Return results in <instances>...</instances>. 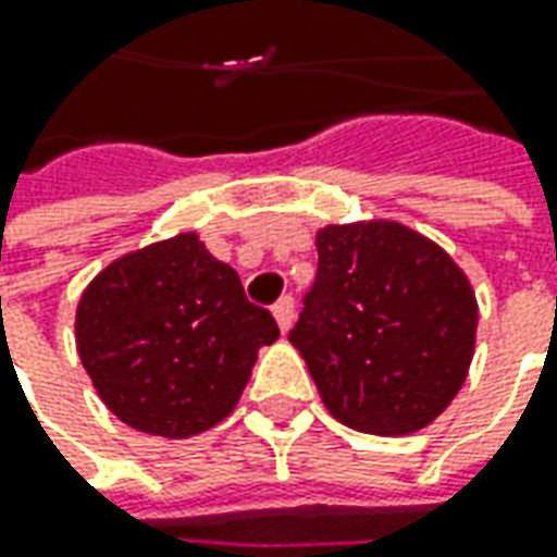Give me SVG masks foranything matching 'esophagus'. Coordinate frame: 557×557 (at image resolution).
<instances>
[{
    "instance_id": "34e87169",
    "label": "esophagus",
    "mask_w": 557,
    "mask_h": 557,
    "mask_svg": "<svg viewBox=\"0 0 557 557\" xmlns=\"http://www.w3.org/2000/svg\"><path fill=\"white\" fill-rule=\"evenodd\" d=\"M272 315H275L278 329H282V332H288L290 322H294V300H290V297H282V300H275V307H272Z\"/></svg>"
}]
</instances>
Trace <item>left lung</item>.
<instances>
[{
  "label": "left lung",
  "mask_w": 557,
  "mask_h": 557,
  "mask_svg": "<svg viewBox=\"0 0 557 557\" xmlns=\"http://www.w3.org/2000/svg\"><path fill=\"white\" fill-rule=\"evenodd\" d=\"M319 272L288 341L341 424L403 437L461 391L478 341V297L459 263L396 220L315 232Z\"/></svg>",
  "instance_id": "obj_1"
}]
</instances>
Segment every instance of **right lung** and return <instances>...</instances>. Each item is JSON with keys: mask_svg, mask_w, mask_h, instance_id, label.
Wrapping results in <instances>:
<instances>
[{"mask_svg": "<svg viewBox=\"0 0 557 557\" xmlns=\"http://www.w3.org/2000/svg\"><path fill=\"white\" fill-rule=\"evenodd\" d=\"M76 354L101 403L133 431L185 440L242 399L260 347L278 337L238 272L180 232L98 272L76 304Z\"/></svg>", "mask_w": 557, "mask_h": 557, "instance_id": "right-lung-1", "label": "right lung"}]
</instances>
